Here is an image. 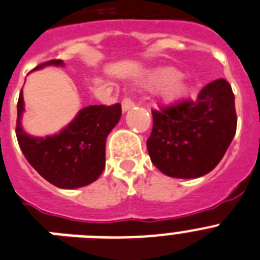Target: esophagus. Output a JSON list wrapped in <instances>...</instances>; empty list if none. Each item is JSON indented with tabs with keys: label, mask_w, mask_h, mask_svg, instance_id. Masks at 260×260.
<instances>
[{
	"label": "esophagus",
	"mask_w": 260,
	"mask_h": 260,
	"mask_svg": "<svg viewBox=\"0 0 260 260\" xmlns=\"http://www.w3.org/2000/svg\"><path fill=\"white\" fill-rule=\"evenodd\" d=\"M135 106H136V103H135L132 98H124L121 101V110H123V112H127L128 110L133 108Z\"/></svg>",
	"instance_id": "1"
}]
</instances>
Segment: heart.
I'll use <instances>...</instances> for the list:
<instances>
[{
	"instance_id": "1",
	"label": "heart",
	"mask_w": 260,
	"mask_h": 260,
	"mask_svg": "<svg viewBox=\"0 0 260 260\" xmlns=\"http://www.w3.org/2000/svg\"><path fill=\"white\" fill-rule=\"evenodd\" d=\"M144 85L149 89H161V95L166 102H174L186 94L187 83L179 72L174 68H159L149 72L144 78Z\"/></svg>"
}]
</instances>
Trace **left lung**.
I'll list each match as a JSON object with an SVG mask.
<instances>
[{"label": "left lung", "mask_w": 260, "mask_h": 260, "mask_svg": "<svg viewBox=\"0 0 260 260\" xmlns=\"http://www.w3.org/2000/svg\"><path fill=\"white\" fill-rule=\"evenodd\" d=\"M148 141L150 159L173 178L191 179L213 170L226 153L237 129L232 86L224 78L212 81L196 101L153 110Z\"/></svg>", "instance_id": "left-lung-1"}]
</instances>
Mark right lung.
<instances>
[{"mask_svg":"<svg viewBox=\"0 0 260 260\" xmlns=\"http://www.w3.org/2000/svg\"><path fill=\"white\" fill-rule=\"evenodd\" d=\"M62 67V60H51L36 67ZM23 94L17 105V139L28 164L58 188L72 189L95 182L106 165V139L121 116V106H87L60 133L34 137L22 128Z\"/></svg>","mask_w":260,"mask_h":260,"instance_id":"obj_1","label":"right lung"}]
</instances>
